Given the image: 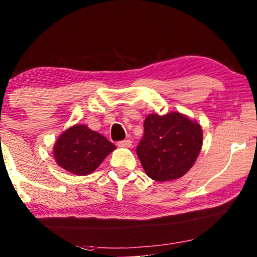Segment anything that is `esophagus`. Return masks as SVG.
Returning a JSON list of instances; mask_svg holds the SVG:
<instances>
[{"instance_id": "obj_1", "label": "esophagus", "mask_w": 257, "mask_h": 257, "mask_svg": "<svg viewBox=\"0 0 257 257\" xmlns=\"http://www.w3.org/2000/svg\"><path fill=\"white\" fill-rule=\"evenodd\" d=\"M117 146L121 148H132L133 142L130 140H124V141H121V142H118Z\"/></svg>"}]
</instances>
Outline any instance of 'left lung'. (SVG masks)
I'll use <instances>...</instances> for the list:
<instances>
[{
  "instance_id": "obj_1",
  "label": "left lung",
  "mask_w": 257,
  "mask_h": 257,
  "mask_svg": "<svg viewBox=\"0 0 257 257\" xmlns=\"http://www.w3.org/2000/svg\"><path fill=\"white\" fill-rule=\"evenodd\" d=\"M202 147V129L179 111L149 114L136 153L144 171L156 182L183 177L196 163Z\"/></svg>"
}]
</instances>
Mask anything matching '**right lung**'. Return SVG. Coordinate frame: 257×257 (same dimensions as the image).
I'll list each match as a JSON object with an SVG mask.
<instances>
[{
  "label": "right lung",
  "instance_id": "obj_1",
  "mask_svg": "<svg viewBox=\"0 0 257 257\" xmlns=\"http://www.w3.org/2000/svg\"><path fill=\"white\" fill-rule=\"evenodd\" d=\"M116 149L100 133L86 124H74L58 137L53 146L57 164L77 176H87L95 171L104 158Z\"/></svg>",
  "mask_w": 257,
  "mask_h": 257
}]
</instances>
